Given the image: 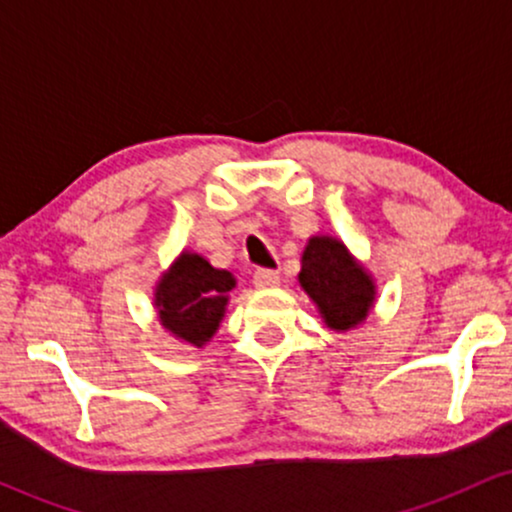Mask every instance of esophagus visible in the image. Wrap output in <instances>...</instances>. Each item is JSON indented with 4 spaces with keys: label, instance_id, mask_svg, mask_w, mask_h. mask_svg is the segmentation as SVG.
Masks as SVG:
<instances>
[{
    "label": "esophagus",
    "instance_id": "1",
    "mask_svg": "<svg viewBox=\"0 0 512 512\" xmlns=\"http://www.w3.org/2000/svg\"><path fill=\"white\" fill-rule=\"evenodd\" d=\"M279 272H274V269H257L255 276H252V284L257 286V289H274V286H279Z\"/></svg>",
    "mask_w": 512,
    "mask_h": 512
}]
</instances>
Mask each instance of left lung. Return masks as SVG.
<instances>
[{"label":"left lung","instance_id":"obj_1","mask_svg":"<svg viewBox=\"0 0 512 512\" xmlns=\"http://www.w3.org/2000/svg\"><path fill=\"white\" fill-rule=\"evenodd\" d=\"M301 264L298 281L330 330H354L366 320L375 301L373 276L354 260L342 240L313 236L305 245Z\"/></svg>","mask_w":512,"mask_h":512}]
</instances>
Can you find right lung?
I'll return each instance as SVG.
<instances>
[{
    "instance_id": "right-lung-1",
    "label": "right lung",
    "mask_w": 512,
    "mask_h": 512,
    "mask_svg": "<svg viewBox=\"0 0 512 512\" xmlns=\"http://www.w3.org/2000/svg\"><path fill=\"white\" fill-rule=\"evenodd\" d=\"M231 289V272L211 267L197 252H182L156 286L158 320L173 337L202 349L219 330Z\"/></svg>"
}]
</instances>
